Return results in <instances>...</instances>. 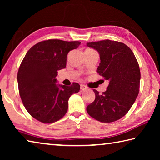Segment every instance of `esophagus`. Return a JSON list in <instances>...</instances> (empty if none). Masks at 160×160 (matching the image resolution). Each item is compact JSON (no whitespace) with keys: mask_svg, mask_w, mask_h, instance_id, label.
<instances>
[{"mask_svg":"<svg viewBox=\"0 0 160 160\" xmlns=\"http://www.w3.org/2000/svg\"><path fill=\"white\" fill-rule=\"evenodd\" d=\"M87 89V87L85 86V85H80V90H85Z\"/></svg>","mask_w":160,"mask_h":160,"instance_id":"1","label":"esophagus"}]
</instances>
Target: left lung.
I'll return each mask as SVG.
<instances>
[{
  "label": "left lung",
  "instance_id": "left-lung-1",
  "mask_svg": "<svg viewBox=\"0 0 160 160\" xmlns=\"http://www.w3.org/2000/svg\"><path fill=\"white\" fill-rule=\"evenodd\" d=\"M99 53L97 72L109 84L107 90L95 93L94 101L87 107L88 114L103 123H110L125 116L139 93L140 71L131 48L123 43L109 39L87 43Z\"/></svg>",
  "mask_w": 160,
  "mask_h": 160
}]
</instances>
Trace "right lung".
<instances>
[{"label": "right lung", "instance_id": "right-lung-1", "mask_svg": "<svg viewBox=\"0 0 160 160\" xmlns=\"http://www.w3.org/2000/svg\"><path fill=\"white\" fill-rule=\"evenodd\" d=\"M80 42L48 39L34 45L19 68V93L25 109L32 117L44 123L58 121L66 114L68 99L80 90V85L56 84L58 70L66 66L67 55Z\"/></svg>", "mask_w": 160, "mask_h": 160}]
</instances>
